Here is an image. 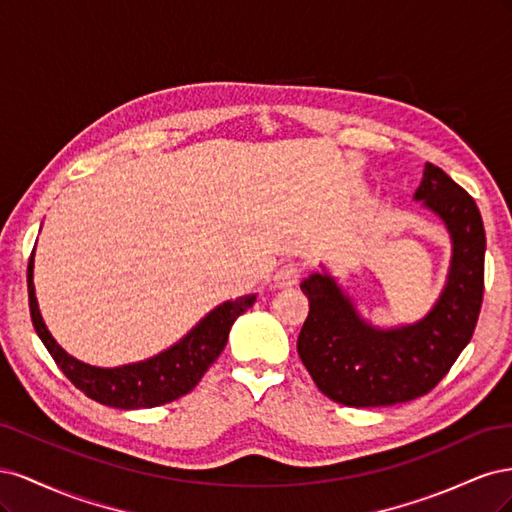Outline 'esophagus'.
<instances>
[{"label":"esophagus","instance_id":"34e87169","mask_svg":"<svg viewBox=\"0 0 512 512\" xmlns=\"http://www.w3.org/2000/svg\"><path fill=\"white\" fill-rule=\"evenodd\" d=\"M301 277V265L299 262H284V265L275 273V286L277 288H290L297 286Z\"/></svg>","mask_w":512,"mask_h":512}]
</instances>
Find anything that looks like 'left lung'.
Returning a JSON list of instances; mask_svg holds the SVG:
<instances>
[{
	"instance_id": "1",
	"label": "left lung",
	"mask_w": 512,
	"mask_h": 512,
	"mask_svg": "<svg viewBox=\"0 0 512 512\" xmlns=\"http://www.w3.org/2000/svg\"><path fill=\"white\" fill-rule=\"evenodd\" d=\"M414 200L438 215L453 243L446 286L425 318L380 329L361 318L327 271L301 282L309 314L297 350L318 389L337 404L378 408L427 395L476 329L485 290V226L474 198L442 168L425 164Z\"/></svg>"
}]
</instances>
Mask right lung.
Instances as JSON below:
<instances>
[{
  "instance_id": "right-lung-1",
  "label": "right lung",
  "mask_w": 512,
  "mask_h": 512,
  "mask_svg": "<svg viewBox=\"0 0 512 512\" xmlns=\"http://www.w3.org/2000/svg\"><path fill=\"white\" fill-rule=\"evenodd\" d=\"M27 292L34 329L57 367L89 399L121 410L156 408L190 393L224 350L232 322L256 301V294L224 301L175 346L147 361L121 367H94L70 356L46 329L34 290V252L27 265Z\"/></svg>"
}]
</instances>
